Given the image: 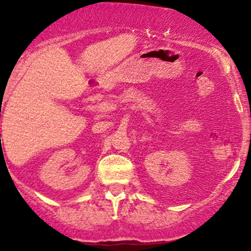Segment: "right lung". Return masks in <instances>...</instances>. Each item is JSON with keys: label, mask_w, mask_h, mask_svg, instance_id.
Returning <instances> with one entry per match:
<instances>
[{"label": "right lung", "mask_w": 251, "mask_h": 251, "mask_svg": "<svg viewBox=\"0 0 251 251\" xmlns=\"http://www.w3.org/2000/svg\"><path fill=\"white\" fill-rule=\"evenodd\" d=\"M0 135H1V134H0Z\"/></svg>", "instance_id": "add662e5"}]
</instances>
